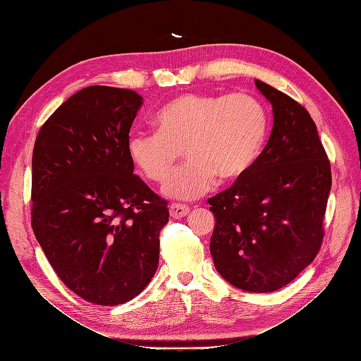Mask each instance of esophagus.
<instances>
[{
    "label": "esophagus",
    "mask_w": 361,
    "mask_h": 361,
    "mask_svg": "<svg viewBox=\"0 0 361 361\" xmlns=\"http://www.w3.org/2000/svg\"><path fill=\"white\" fill-rule=\"evenodd\" d=\"M190 212V207L180 204V203H173L170 206V215L174 218V220H179V218L187 216Z\"/></svg>",
    "instance_id": "esophagus-1"
}]
</instances>
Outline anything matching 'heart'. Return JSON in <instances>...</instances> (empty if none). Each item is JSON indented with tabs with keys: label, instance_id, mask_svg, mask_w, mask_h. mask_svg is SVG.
<instances>
[{
	"label": "heart",
	"instance_id": "1",
	"mask_svg": "<svg viewBox=\"0 0 361 361\" xmlns=\"http://www.w3.org/2000/svg\"><path fill=\"white\" fill-rule=\"evenodd\" d=\"M154 125L157 133L129 134L128 155L141 176L162 183L183 150L190 162L164 188L178 200L200 197L216 178H244L260 158L268 135L267 110L245 93L179 94L155 114Z\"/></svg>",
	"mask_w": 361,
	"mask_h": 361
}]
</instances>
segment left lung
<instances>
[{
	"mask_svg": "<svg viewBox=\"0 0 361 361\" xmlns=\"http://www.w3.org/2000/svg\"><path fill=\"white\" fill-rule=\"evenodd\" d=\"M274 125L244 178L207 200L216 271L247 292H274L310 265L324 239L331 166L309 111L259 80Z\"/></svg>",
	"mask_w": 361,
	"mask_h": 361,
	"instance_id": "8db88e82",
	"label": "left lung"
}]
</instances>
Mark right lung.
<instances>
[{
	"label": "right lung",
	"mask_w": 361,
	"mask_h": 361,
	"mask_svg": "<svg viewBox=\"0 0 361 361\" xmlns=\"http://www.w3.org/2000/svg\"><path fill=\"white\" fill-rule=\"evenodd\" d=\"M141 104L134 90L85 87L32 149V232L60 280L93 304L135 298L158 268L167 202L134 174L126 150Z\"/></svg>",
	"instance_id": "obj_1"
}]
</instances>
